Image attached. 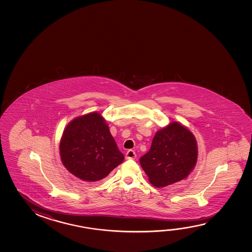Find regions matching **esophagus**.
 <instances>
[{
	"mask_svg": "<svg viewBox=\"0 0 252 252\" xmlns=\"http://www.w3.org/2000/svg\"><path fill=\"white\" fill-rule=\"evenodd\" d=\"M136 153L134 152L133 150H128L126 154V160H132V159H135L136 158Z\"/></svg>",
	"mask_w": 252,
	"mask_h": 252,
	"instance_id": "1",
	"label": "esophagus"
}]
</instances>
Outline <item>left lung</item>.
Listing matches in <instances>:
<instances>
[{
  "label": "left lung",
  "mask_w": 252,
  "mask_h": 252,
  "mask_svg": "<svg viewBox=\"0 0 252 252\" xmlns=\"http://www.w3.org/2000/svg\"><path fill=\"white\" fill-rule=\"evenodd\" d=\"M198 144L186 126L172 121L157 131L149 152L140 163L157 188L166 187L188 178L198 161Z\"/></svg>",
  "instance_id": "left-lung-1"
}]
</instances>
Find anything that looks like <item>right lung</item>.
I'll use <instances>...</instances> for the list:
<instances>
[{"label":"right lung","instance_id":"add662e5","mask_svg":"<svg viewBox=\"0 0 252 252\" xmlns=\"http://www.w3.org/2000/svg\"><path fill=\"white\" fill-rule=\"evenodd\" d=\"M62 164L85 182L99 181L124 161L103 116L93 112L71 120L60 140Z\"/></svg>","mask_w":252,"mask_h":252}]
</instances>
